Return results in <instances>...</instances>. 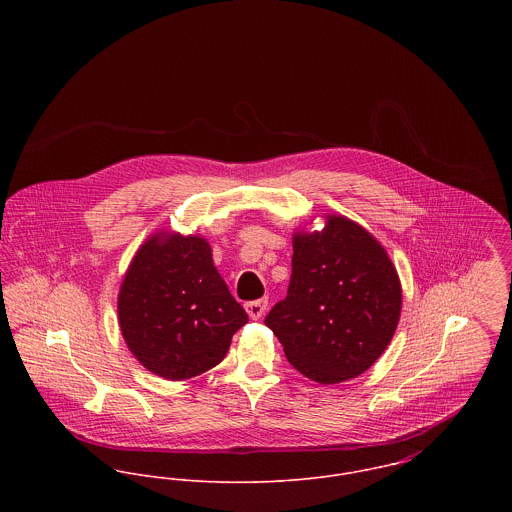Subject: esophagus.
I'll list each match as a JSON object with an SVG mask.
<instances>
[{"instance_id": "obj_1", "label": "esophagus", "mask_w": 512, "mask_h": 512, "mask_svg": "<svg viewBox=\"0 0 512 512\" xmlns=\"http://www.w3.org/2000/svg\"><path fill=\"white\" fill-rule=\"evenodd\" d=\"M266 307H268V299H256V301H248L244 305V309H246L250 319H260L264 315Z\"/></svg>"}]
</instances>
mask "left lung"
Wrapping results in <instances>:
<instances>
[{
    "label": "left lung",
    "instance_id": "obj_1",
    "mask_svg": "<svg viewBox=\"0 0 512 512\" xmlns=\"http://www.w3.org/2000/svg\"><path fill=\"white\" fill-rule=\"evenodd\" d=\"M292 280L266 325L293 368L321 384L357 378L390 345L402 286L384 246L355 220L293 232Z\"/></svg>",
    "mask_w": 512,
    "mask_h": 512
}]
</instances>
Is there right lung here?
Masks as SVG:
<instances>
[{
	"instance_id": "add662e5",
	"label": "right lung",
	"mask_w": 512,
	"mask_h": 512,
	"mask_svg": "<svg viewBox=\"0 0 512 512\" xmlns=\"http://www.w3.org/2000/svg\"><path fill=\"white\" fill-rule=\"evenodd\" d=\"M118 323L140 365L187 380L219 365L248 315L215 268L207 238L159 230L126 270Z\"/></svg>"
}]
</instances>
